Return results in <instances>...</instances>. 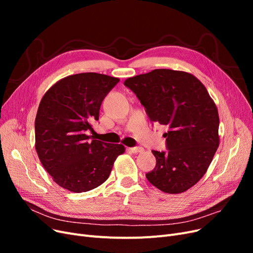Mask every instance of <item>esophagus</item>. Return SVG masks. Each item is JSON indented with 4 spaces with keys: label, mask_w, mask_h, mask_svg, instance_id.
Segmentation results:
<instances>
[{
    "label": "esophagus",
    "mask_w": 253,
    "mask_h": 253,
    "mask_svg": "<svg viewBox=\"0 0 253 253\" xmlns=\"http://www.w3.org/2000/svg\"><path fill=\"white\" fill-rule=\"evenodd\" d=\"M128 150L133 153H139V152L143 151V149L141 147H133V148H129Z\"/></svg>",
    "instance_id": "obj_1"
}]
</instances>
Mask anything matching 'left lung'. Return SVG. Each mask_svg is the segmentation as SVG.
Instances as JSON below:
<instances>
[{"label":"left lung","mask_w":253,"mask_h":253,"mask_svg":"<svg viewBox=\"0 0 253 253\" xmlns=\"http://www.w3.org/2000/svg\"><path fill=\"white\" fill-rule=\"evenodd\" d=\"M125 85L144 106L152 122L167 126L166 151H152L156 166L145 177L166 193H181L205 175L218 148L219 118L204 84L193 75L154 70Z\"/></svg>","instance_id":"1"}]
</instances>
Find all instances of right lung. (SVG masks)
I'll list each match as a JSON object with an SVG mask.
<instances>
[{"label": "right lung", "mask_w": 253, "mask_h": 253, "mask_svg": "<svg viewBox=\"0 0 253 253\" xmlns=\"http://www.w3.org/2000/svg\"><path fill=\"white\" fill-rule=\"evenodd\" d=\"M118 78L97 73L68 76L52 85L39 104L35 121L36 150L53 181L76 193L86 192L109 178L122 144L87 136L99 120L105 96Z\"/></svg>", "instance_id": "add662e5"}]
</instances>
